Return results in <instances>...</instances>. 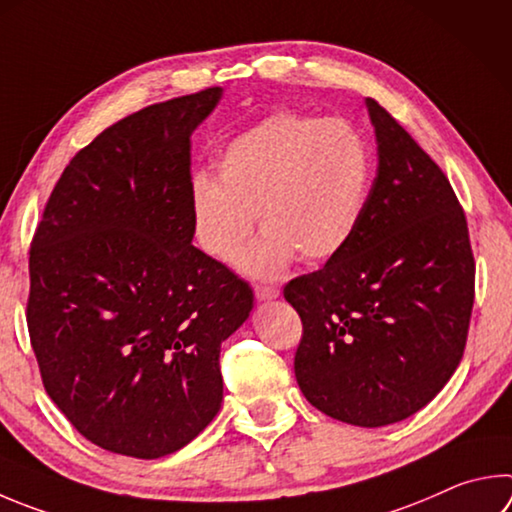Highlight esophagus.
Masks as SVG:
<instances>
[{
	"label": "esophagus",
	"mask_w": 512,
	"mask_h": 512,
	"mask_svg": "<svg viewBox=\"0 0 512 512\" xmlns=\"http://www.w3.org/2000/svg\"><path fill=\"white\" fill-rule=\"evenodd\" d=\"M277 295H280V288H277V286H271V284H257L255 286V297L259 302L275 300Z\"/></svg>",
	"instance_id": "34e87169"
}]
</instances>
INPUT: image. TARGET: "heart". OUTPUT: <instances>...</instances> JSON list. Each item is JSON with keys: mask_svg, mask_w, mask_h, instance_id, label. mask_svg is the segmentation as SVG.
<instances>
[{"mask_svg": "<svg viewBox=\"0 0 512 512\" xmlns=\"http://www.w3.org/2000/svg\"><path fill=\"white\" fill-rule=\"evenodd\" d=\"M369 176V150L347 120L273 114L226 145L217 181L194 179V239L210 259L232 266L259 217L264 235L244 259L250 275H280L297 255L329 262L356 235Z\"/></svg>", "mask_w": 512, "mask_h": 512, "instance_id": "1", "label": "heart"}]
</instances>
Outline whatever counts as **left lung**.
<instances>
[{"instance_id": "1", "label": "left lung", "mask_w": 512, "mask_h": 512, "mask_svg": "<svg viewBox=\"0 0 512 512\" xmlns=\"http://www.w3.org/2000/svg\"><path fill=\"white\" fill-rule=\"evenodd\" d=\"M378 170L356 235L284 297L300 313L295 378L336 421L380 427L416 414L466 349L475 257L448 176L374 98Z\"/></svg>"}]
</instances>
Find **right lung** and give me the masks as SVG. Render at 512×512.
Instances as JSON below:
<instances>
[{"instance_id":"add662e5","label":"right lung","mask_w":512,"mask_h":512,"mask_svg":"<svg viewBox=\"0 0 512 512\" xmlns=\"http://www.w3.org/2000/svg\"><path fill=\"white\" fill-rule=\"evenodd\" d=\"M219 87L118 120L73 156L31 244L26 304L42 383L102 450L159 459L224 398L221 342L253 288L192 246L190 136Z\"/></svg>"}]
</instances>
